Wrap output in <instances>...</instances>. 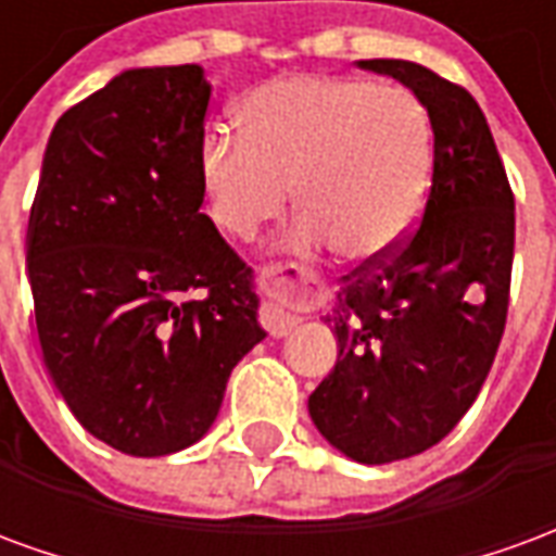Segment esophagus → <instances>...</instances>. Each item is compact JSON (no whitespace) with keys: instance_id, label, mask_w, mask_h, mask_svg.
<instances>
[{"instance_id":"esophagus-1","label":"esophagus","mask_w":556,"mask_h":556,"mask_svg":"<svg viewBox=\"0 0 556 556\" xmlns=\"http://www.w3.org/2000/svg\"><path fill=\"white\" fill-rule=\"evenodd\" d=\"M303 267L277 265L262 270V286L267 289V301L262 306V325L270 337H286L301 325V313L294 306V291L301 286Z\"/></svg>"}]
</instances>
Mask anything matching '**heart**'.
Segmentation results:
<instances>
[{
	"label": "heart",
	"mask_w": 556,
	"mask_h": 556,
	"mask_svg": "<svg viewBox=\"0 0 556 556\" xmlns=\"http://www.w3.org/2000/svg\"><path fill=\"white\" fill-rule=\"evenodd\" d=\"M243 137L214 130L199 146V184L214 226L253 238L289 205L294 247L337 243L378 262L414 229L431 178V122L405 89L369 79L298 74L241 103Z\"/></svg>",
	"instance_id": "heart-1"
}]
</instances>
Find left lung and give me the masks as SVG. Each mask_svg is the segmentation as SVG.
Instances as JSON below:
<instances>
[{"instance_id": "1", "label": "left lung", "mask_w": 556, "mask_h": 556, "mask_svg": "<svg viewBox=\"0 0 556 556\" xmlns=\"http://www.w3.org/2000/svg\"><path fill=\"white\" fill-rule=\"evenodd\" d=\"M361 71L414 91L434 134L419 229L357 267L325 325L337 366L309 396L333 450L390 465L443 441L482 390L501 345L515 250V199L479 103L462 86L402 59Z\"/></svg>"}]
</instances>
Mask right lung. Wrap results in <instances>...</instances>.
<instances>
[{
    "instance_id": "right-lung-1",
    "label": "right lung",
    "mask_w": 556,
    "mask_h": 556,
    "mask_svg": "<svg viewBox=\"0 0 556 556\" xmlns=\"http://www.w3.org/2000/svg\"><path fill=\"white\" fill-rule=\"evenodd\" d=\"M207 101L202 65L122 71L55 122L29 214L47 372L83 429L139 458L205 438L267 337L253 270L199 211Z\"/></svg>"
}]
</instances>
